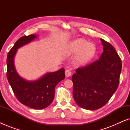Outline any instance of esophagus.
<instances>
[{
	"instance_id": "34e87169",
	"label": "esophagus",
	"mask_w": 130,
	"mask_h": 130,
	"mask_svg": "<svg viewBox=\"0 0 130 130\" xmlns=\"http://www.w3.org/2000/svg\"><path fill=\"white\" fill-rule=\"evenodd\" d=\"M65 75H66V77H70V76L72 75V72H71L70 70H66L65 71Z\"/></svg>"
}]
</instances>
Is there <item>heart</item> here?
I'll return each mask as SVG.
<instances>
[{"mask_svg":"<svg viewBox=\"0 0 130 130\" xmlns=\"http://www.w3.org/2000/svg\"><path fill=\"white\" fill-rule=\"evenodd\" d=\"M96 53L95 44L83 38H77L69 42L66 46L63 54L66 56L77 54L74 57V64L77 66H82L88 64Z\"/></svg>","mask_w":130,"mask_h":130,"instance_id":"1","label":"heart"}]
</instances>
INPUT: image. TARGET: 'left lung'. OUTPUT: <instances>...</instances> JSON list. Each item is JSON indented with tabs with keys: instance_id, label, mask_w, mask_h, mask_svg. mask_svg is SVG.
Instances as JSON below:
<instances>
[{
	"instance_id": "8db88e82",
	"label": "left lung",
	"mask_w": 130,
	"mask_h": 130,
	"mask_svg": "<svg viewBox=\"0 0 130 130\" xmlns=\"http://www.w3.org/2000/svg\"><path fill=\"white\" fill-rule=\"evenodd\" d=\"M102 54L99 60L76 69L73 74V96L80 107L99 109L108 102L118 88L122 63L115 48L101 39Z\"/></svg>"
}]
</instances>
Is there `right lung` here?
<instances>
[{
    "mask_svg": "<svg viewBox=\"0 0 130 130\" xmlns=\"http://www.w3.org/2000/svg\"><path fill=\"white\" fill-rule=\"evenodd\" d=\"M38 35L24 36L15 42L7 56V78L18 101L24 105L35 109L48 106L54 98L56 85L65 78L64 69L47 73L34 80L21 77L15 69L14 58L18 50L35 40Z\"/></svg>",
    "mask_w": 130,
    "mask_h": 130,
    "instance_id": "add662e5",
    "label": "right lung"
}]
</instances>
